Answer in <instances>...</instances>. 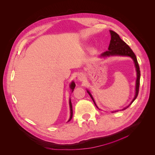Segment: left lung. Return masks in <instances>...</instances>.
Instances as JSON below:
<instances>
[{
    "instance_id": "left-lung-1",
    "label": "left lung",
    "mask_w": 155,
    "mask_h": 155,
    "mask_svg": "<svg viewBox=\"0 0 155 155\" xmlns=\"http://www.w3.org/2000/svg\"><path fill=\"white\" fill-rule=\"evenodd\" d=\"M110 32L111 34V40L110 43L108 47V50L105 51V52L102 53L101 54V57H108L110 55H121V56H129L133 60L134 62H135L137 72V78L136 81V92H135V98H133L131 104L127 107L125 108L123 110H125L128 107H130V105H131L132 103L135 101V100L137 98L138 92H139V87H140V67L138 63V61L136 57L135 54H134L132 50L130 48V47L123 41L121 39L120 36L118 34H117L113 30H110ZM87 92L90 95V97L94 101L95 105V102L91 94L89 91L87 90ZM97 107V105H96ZM98 108V107H97Z\"/></svg>"
}]
</instances>
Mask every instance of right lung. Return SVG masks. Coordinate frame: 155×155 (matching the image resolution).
<instances>
[{"label": "right lung", "instance_id": "1", "mask_svg": "<svg viewBox=\"0 0 155 155\" xmlns=\"http://www.w3.org/2000/svg\"><path fill=\"white\" fill-rule=\"evenodd\" d=\"M75 83L74 81H72L71 84H70V88L72 90V91H74V89L75 88ZM69 105H70V119L68 121H70L71 120L72 117H73V109H72V105H71V102L70 99L69 100Z\"/></svg>", "mask_w": 155, "mask_h": 155}]
</instances>
